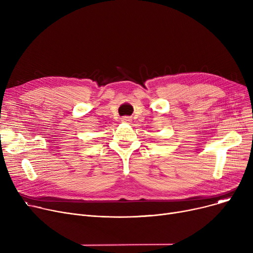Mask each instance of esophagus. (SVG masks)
Here are the masks:
<instances>
[{
    "mask_svg": "<svg viewBox=\"0 0 253 253\" xmlns=\"http://www.w3.org/2000/svg\"><path fill=\"white\" fill-rule=\"evenodd\" d=\"M122 122H124V123H131V118H129V117H124V118H122Z\"/></svg>",
    "mask_w": 253,
    "mask_h": 253,
    "instance_id": "obj_1",
    "label": "esophagus"
}]
</instances>
